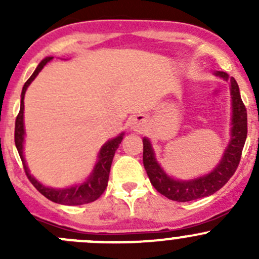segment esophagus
Masks as SVG:
<instances>
[{"instance_id": "obj_1", "label": "esophagus", "mask_w": 259, "mask_h": 259, "mask_svg": "<svg viewBox=\"0 0 259 259\" xmlns=\"http://www.w3.org/2000/svg\"><path fill=\"white\" fill-rule=\"evenodd\" d=\"M129 124L130 127H132L134 132H142L145 126V119L143 116H140V115H138V116H134L130 119Z\"/></svg>"}]
</instances>
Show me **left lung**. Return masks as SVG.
Returning <instances> with one entry per match:
<instances>
[{"label":"left lung","instance_id":"left-lung-1","mask_svg":"<svg viewBox=\"0 0 259 259\" xmlns=\"http://www.w3.org/2000/svg\"><path fill=\"white\" fill-rule=\"evenodd\" d=\"M215 76L231 83L232 95V130L231 140L224 151L222 160L209 174L192 180H179L169 177L156 161L155 154L149 139H143V163L151 185L168 199L177 202H190L214 194L236 173L245 139H247V110L243 104L239 88L234 77L227 72L215 71Z\"/></svg>","mask_w":259,"mask_h":259}]
</instances>
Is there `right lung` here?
I'll return each instance as SVG.
<instances>
[{
    "mask_svg": "<svg viewBox=\"0 0 259 259\" xmlns=\"http://www.w3.org/2000/svg\"><path fill=\"white\" fill-rule=\"evenodd\" d=\"M52 60V57H46L42 61L38 64L33 74L31 77L25 82L22 88V93H21V106L20 113L16 117V122H15V144H16L17 151L20 154V158L22 160L23 169L26 171L28 180L32 183L33 187L51 202L59 203V204L65 205H81L88 204V203L95 202L104 192H105L106 187H108L109 173H110L111 163H113V158L115 155V151L119 148L120 143H121L124 133L119 135V137L114 138V139L109 140L108 143L103 145V148L99 151V159L98 163L94 166L93 173L90 174L86 182L82 184L74 185V187L65 188V189H56V188H49L41 184L38 180H36L30 174L27 165H26L25 158H23V140H25V127H23V98H25V93L27 90L28 85L32 82L33 79L38 75V72L44 69L48 62Z\"/></svg>",
    "mask_w": 259,
    "mask_h": 259,
    "instance_id": "right-lung-1",
    "label": "right lung"
}]
</instances>
